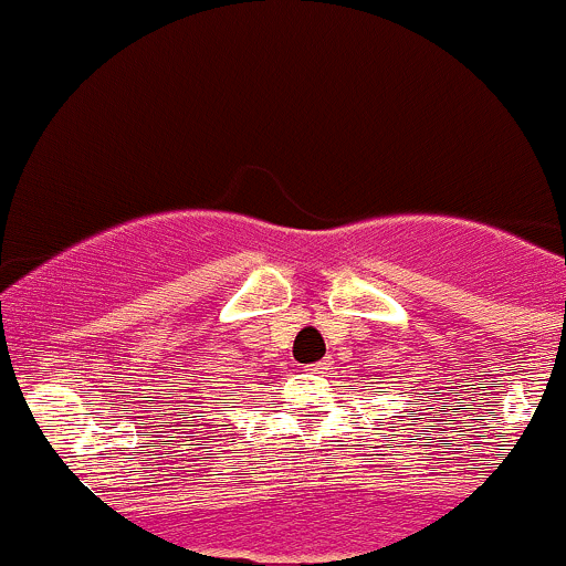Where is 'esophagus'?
Listing matches in <instances>:
<instances>
[{"label": "esophagus", "mask_w": 566, "mask_h": 566, "mask_svg": "<svg viewBox=\"0 0 566 566\" xmlns=\"http://www.w3.org/2000/svg\"><path fill=\"white\" fill-rule=\"evenodd\" d=\"M305 371H311V374H324V371H327V363H313V366H307Z\"/></svg>", "instance_id": "34e87169"}]
</instances>
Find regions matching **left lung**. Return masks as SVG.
<instances>
[{
  "label": "left lung",
  "instance_id": "obj_1",
  "mask_svg": "<svg viewBox=\"0 0 566 566\" xmlns=\"http://www.w3.org/2000/svg\"><path fill=\"white\" fill-rule=\"evenodd\" d=\"M379 394H382V390H379ZM412 421H418V418H412Z\"/></svg>",
  "mask_w": 566,
  "mask_h": 566
}]
</instances>
